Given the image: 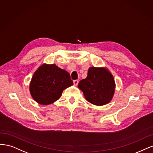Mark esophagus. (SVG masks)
I'll return each instance as SVG.
<instances>
[{
    "label": "esophagus",
    "mask_w": 153,
    "mask_h": 153,
    "mask_svg": "<svg viewBox=\"0 0 153 153\" xmlns=\"http://www.w3.org/2000/svg\"><path fill=\"white\" fill-rule=\"evenodd\" d=\"M78 82H79L78 80H74V86H77L78 85Z\"/></svg>",
    "instance_id": "34e87169"
}]
</instances>
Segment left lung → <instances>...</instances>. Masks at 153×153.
<instances>
[{
	"label": "left lung",
	"instance_id": "obj_1",
	"mask_svg": "<svg viewBox=\"0 0 153 153\" xmlns=\"http://www.w3.org/2000/svg\"><path fill=\"white\" fill-rule=\"evenodd\" d=\"M78 88L86 100L102 106L109 103L114 94L116 84L111 72L105 67H90L86 79L79 82Z\"/></svg>",
	"mask_w": 153,
	"mask_h": 153
}]
</instances>
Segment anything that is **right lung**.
Returning <instances> with one entry per match:
<instances>
[{
	"mask_svg": "<svg viewBox=\"0 0 153 153\" xmlns=\"http://www.w3.org/2000/svg\"><path fill=\"white\" fill-rule=\"evenodd\" d=\"M72 85L68 72L55 64L44 63L34 72L29 90L34 100L46 105L58 100L63 91Z\"/></svg>",
	"mask_w": 153,
	"mask_h": 153,
	"instance_id": "obj_1",
	"label": "right lung"
}]
</instances>
